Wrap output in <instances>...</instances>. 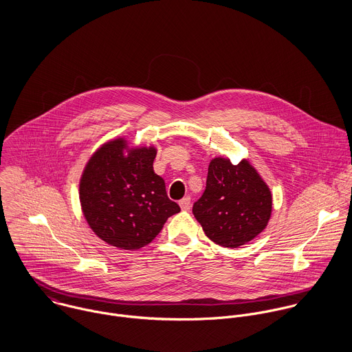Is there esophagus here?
I'll return each mask as SVG.
<instances>
[{
	"instance_id": "obj_1",
	"label": "esophagus",
	"mask_w": 352,
	"mask_h": 352,
	"mask_svg": "<svg viewBox=\"0 0 352 352\" xmlns=\"http://www.w3.org/2000/svg\"><path fill=\"white\" fill-rule=\"evenodd\" d=\"M179 204H180L182 210H190V207H191V198L186 197V198H183L182 201H179Z\"/></svg>"
}]
</instances>
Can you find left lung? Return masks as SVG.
Segmentation results:
<instances>
[{
  "label": "left lung",
  "mask_w": 352,
  "mask_h": 352,
  "mask_svg": "<svg viewBox=\"0 0 352 352\" xmlns=\"http://www.w3.org/2000/svg\"><path fill=\"white\" fill-rule=\"evenodd\" d=\"M271 210V191L251 164L233 165L222 157L211 160L206 190L192 207L206 236L225 248H239L261 233Z\"/></svg>",
  "instance_id": "1"
}]
</instances>
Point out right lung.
Listing matches in <instances>:
<instances>
[{
    "label": "right lung",
    "instance_id": "obj_1",
    "mask_svg": "<svg viewBox=\"0 0 352 352\" xmlns=\"http://www.w3.org/2000/svg\"><path fill=\"white\" fill-rule=\"evenodd\" d=\"M126 148L124 140H113L91 157L80 183V201L102 241L133 251L151 243L180 207L168 198L164 179L153 170L155 149L138 148L126 155Z\"/></svg>",
    "mask_w": 352,
    "mask_h": 352
}]
</instances>
